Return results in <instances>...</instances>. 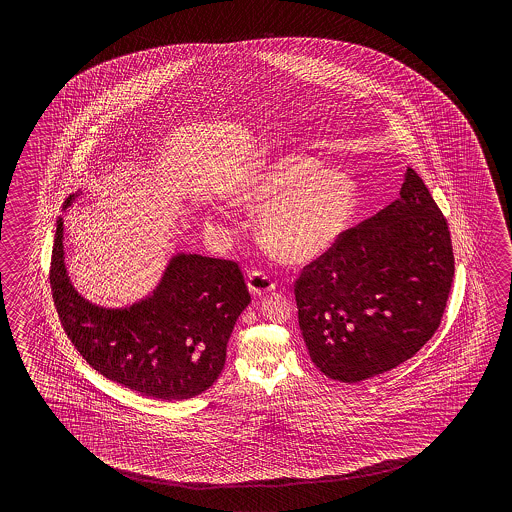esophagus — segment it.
<instances>
[{
	"mask_svg": "<svg viewBox=\"0 0 512 512\" xmlns=\"http://www.w3.org/2000/svg\"><path fill=\"white\" fill-rule=\"evenodd\" d=\"M276 287V282L265 271H252L249 274V289L252 294L261 296V294L269 293Z\"/></svg>",
	"mask_w": 512,
	"mask_h": 512,
	"instance_id": "esophagus-1",
	"label": "esophagus"
}]
</instances>
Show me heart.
<instances>
[{
  "instance_id": "obj_1",
  "label": "heart",
  "mask_w": 512,
  "mask_h": 512,
  "mask_svg": "<svg viewBox=\"0 0 512 512\" xmlns=\"http://www.w3.org/2000/svg\"><path fill=\"white\" fill-rule=\"evenodd\" d=\"M240 201L263 210L261 240L280 260L304 263L337 241L357 205L348 175L324 172L307 157H283L267 166L240 194Z\"/></svg>"
}]
</instances>
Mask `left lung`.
<instances>
[{
  "label": "left lung",
  "mask_w": 512,
  "mask_h": 512,
  "mask_svg": "<svg viewBox=\"0 0 512 512\" xmlns=\"http://www.w3.org/2000/svg\"><path fill=\"white\" fill-rule=\"evenodd\" d=\"M452 280L448 223L423 179L408 168L401 197L342 230L294 282L311 360L340 382L397 368L434 337Z\"/></svg>",
  "instance_id": "obj_1"
}]
</instances>
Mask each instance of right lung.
<instances>
[{
	"mask_svg": "<svg viewBox=\"0 0 512 512\" xmlns=\"http://www.w3.org/2000/svg\"><path fill=\"white\" fill-rule=\"evenodd\" d=\"M62 238L58 218L49 271L53 300L67 338L93 370L163 401L196 397L218 381L230 333L251 302L236 261L179 254L152 298L109 311L87 304L67 280Z\"/></svg>",
	"mask_w": 512,
	"mask_h": 512,
	"instance_id": "1",
	"label": "right lung"
}]
</instances>
